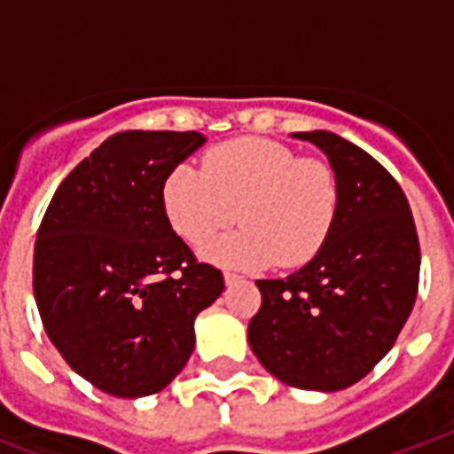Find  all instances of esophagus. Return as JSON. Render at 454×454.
Listing matches in <instances>:
<instances>
[{
	"instance_id": "34e87169",
	"label": "esophagus",
	"mask_w": 454,
	"mask_h": 454,
	"mask_svg": "<svg viewBox=\"0 0 454 454\" xmlns=\"http://www.w3.org/2000/svg\"><path fill=\"white\" fill-rule=\"evenodd\" d=\"M223 280H226V285H235V283H240V276H238V273H231V270H226V273H223Z\"/></svg>"
}]
</instances>
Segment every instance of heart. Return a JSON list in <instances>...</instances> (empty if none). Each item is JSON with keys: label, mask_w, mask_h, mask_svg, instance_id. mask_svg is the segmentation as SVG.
<instances>
[{"label": "heart", "mask_w": 454, "mask_h": 454, "mask_svg": "<svg viewBox=\"0 0 454 454\" xmlns=\"http://www.w3.org/2000/svg\"><path fill=\"white\" fill-rule=\"evenodd\" d=\"M164 216L185 242L200 245L234 220L238 234L202 245L207 262L231 269L301 266L320 252L339 209V184L323 160L299 157L269 138L245 137L178 164L162 185Z\"/></svg>", "instance_id": "b5f03b06"}]
</instances>
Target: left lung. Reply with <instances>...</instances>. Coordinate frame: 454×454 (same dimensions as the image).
Returning <instances> with one entry per match:
<instances>
[{
  "label": "left lung",
  "mask_w": 454,
  "mask_h": 454,
  "mask_svg": "<svg viewBox=\"0 0 454 454\" xmlns=\"http://www.w3.org/2000/svg\"><path fill=\"white\" fill-rule=\"evenodd\" d=\"M292 137L330 160L337 219L303 269L256 280L262 309L247 339L283 384L330 394L363 380L391 351L415 306L419 240L405 192L372 155L332 131Z\"/></svg>",
  "instance_id": "1"
}]
</instances>
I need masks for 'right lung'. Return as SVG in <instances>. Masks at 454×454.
Returning <instances> with one entry per match:
<instances>
[{
    "instance_id": "add662e5",
    "label": "right lung",
    "mask_w": 454,
    "mask_h": 454,
    "mask_svg": "<svg viewBox=\"0 0 454 454\" xmlns=\"http://www.w3.org/2000/svg\"><path fill=\"white\" fill-rule=\"evenodd\" d=\"M207 138L120 131L53 192L35 242V301L74 372L117 398L162 391L195 348V317L223 292L164 216L162 185Z\"/></svg>"
}]
</instances>
